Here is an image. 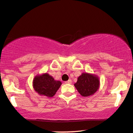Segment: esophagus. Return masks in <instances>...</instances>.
Instances as JSON below:
<instances>
[{
	"mask_svg": "<svg viewBox=\"0 0 133 133\" xmlns=\"http://www.w3.org/2000/svg\"><path fill=\"white\" fill-rule=\"evenodd\" d=\"M72 83V81L71 79L69 80V81H66V82H65V84H71Z\"/></svg>",
	"mask_w": 133,
	"mask_h": 133,
	"instance_id": "1",
	"label": "esophagus"
}]
</instances>
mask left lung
<instances>
[{
	"instance_id": "8db88e82",
	"label": "left lung",
	"mask_w": 133,
	"mask_h": 133,
	"mask_svg": "<svg viewBox=\"0 0 133 133\" xmlns=\"http://www.w3.org/2000/svg\"><path fill=\"white\" fill-rule=\"evenodd\" d=\"M75 87L83 97L94 95L100 87V79L97 76L90 73L83 72L74 84Z\"/></svg>"
}]
</instances>
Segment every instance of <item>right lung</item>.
<instances>
[{
	"mask_svg": "<svg viewBox=\"0 0 133 133\" xmlns=\"http://www.w3.org/2000/svg\"><path fill=\"white\" fill-rule=\"evenodd\" d=\"M61 84V81H56L48 73L37 75L33 80V87L35 91L44 97H53Z\"/></svg>",
	"mask_w": 133,
	"mask_h": 133,
	"instance_id": "1",
	"label": "right lung"
}]
</instances>
